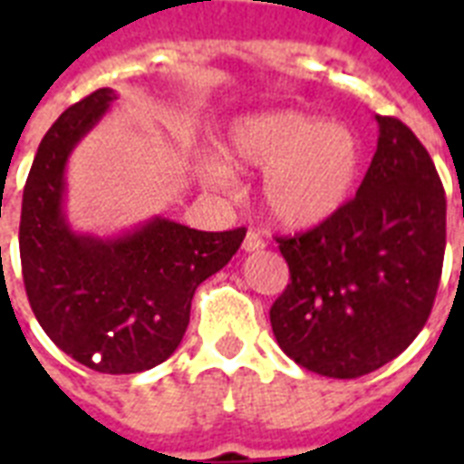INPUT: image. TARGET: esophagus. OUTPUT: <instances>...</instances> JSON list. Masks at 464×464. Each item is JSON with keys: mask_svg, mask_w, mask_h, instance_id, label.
Masks as SVG:
<instances>
[{"mask_svg": "<svg viewBox=\"0 0 464 464\" xmlns=\"http://www.w3.org/2000/svg\"><path fill=\"white\" fill-rule=\"evenodd\" d=\"M265 247V238H262L257 231H247L246 240H243V250L246 253H255V250H262Z\"/></svg>", "mask_w": 464, "mask_h": 464, "instance_id": "obj_1", "label": "esophagus"}]
</instances>
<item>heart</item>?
Segmentation results:
<instances>
[{"label":"heart","mask_w":464,"mask_h":464,"mask_svg":"<svg viewBox=\"0 0 464 464\" xmlns=\"http://www.w3.org/2000/svg\"><path fill=\"white\" fill-rule=\"evenodd\" d=\"M226 156L233 166L265 173L262 202L286 228H313L337 217L363 170V147L352 127L298 111L236 120ZM204 178L224 192L236 189L224 160H207Z\"/></svg>","instance_id":"heart-1"}]
</instances>
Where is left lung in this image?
<instances>
[{
	"instance_id": "obj_1",
	"label": "left lung",
	"mask_w": 464,
	"mask_h": 464,
	"mask_svg": "<svg viewBox=\"0 0 464 464\" xmlns=\"http://www.w3.org/2000/svg\"><path fill=\"white\" fill-rule=\"evenodd\" d=\"M356 197L330 221L279 236L289 284L269 310L282 352L327 378H359L407 349L431 315L446 253V192L431 156L378 115Z\"/></svg>"
}]
</instances>
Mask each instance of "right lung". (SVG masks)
<instances>
[{
	"label": "right lung",
	"instance_id": "1",
	"mask_svg": "<svg viewBox=\"0 0 464 464\" xmlns=\"http://www.w3.org/2000/svg\"><path fill=\"white\" fill-rule=\"evenodd\" d=\"M115 91L98 89L54 120L24 188L18 250L28 304L45 334L98 373H141L178 349L197 286L228 265L246 228L195 231L151 218L120 238L69 228L64 168Z\"/></svg>",
	"mask_w": 464,
	"mask_h": 464
}]
</instances>
